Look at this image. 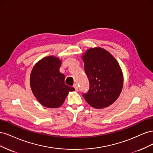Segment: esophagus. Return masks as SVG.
<instances>
[{
    "mask_svg": "<svg viewBox=\"0 0 153 153\" xmlns=\"http://www.w3.org/2000/svg\"><path fill=\"white\" fill-rule=\"evenodd\" d=\"M73 87L75 89V91H78V87L77 84H74V85H73Z\"/></svg>",
    "mask_w": 153,
    "mask_h": 153,
    "instance_id": "34e87169",
    "label": "esophagus"
}]
</instances>
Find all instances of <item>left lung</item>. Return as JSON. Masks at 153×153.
Segmentation results:
<instances>
[{
  "label": "left lung",
  "instance_id": "1",
  "mask_svg": "<svg viewBox=\"0 0 153 153\" xmlns=\"http://www.w3.org/2000/svg\"><path fill=\"white\" fill-rule=\"evenodd\" d=\"M89 90L83 97L91 106L102 108L112 104L121 94L123 76L118 62L101 48H90L83 56Z\"/></svg>",
  "mask_w": 153,
  "mask_h": 153
}]
</instances>
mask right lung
Here are the masks:
<instances>
[{
	"label": "right lung",
	"instance_id": "add662e5",
	"mask_svg": "<svg viewBox=\"0 0 153 153\" xmlns=\"http://www.w3.org/2000/svg\"><path fill=\"white\" fill-rule=\"evenodd\" d=\"M61 61L48 56L39 61L32 69L30 84L39 102L47 108H57L64 102L73 87L65 84V76L59 71Z\"/></svg>",
	"mask_w": 153,
	"mask_h": 153
}]
</instances>
